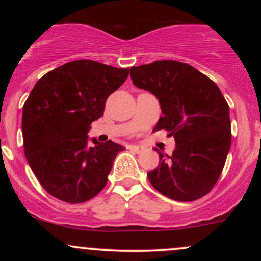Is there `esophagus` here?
Listing matches in <instances>:
<instances>
[{
  "instance_id": "1",
  "label": "esophagus",
  "mask_w": 261,
  "mask_h": 261,
  "mask_svg": "<svg viewBox=\"0 0 261 261\" xmlns=\"http://www.w3.org/2000/svg\"><path fill=\"white\" fill-rule=\"evenodd\" d=\"M130 149H131V151L136 152V153H141V152L143 151V148L141 147V146H136V145H133V146H130Z\"/></svg>"
}]
</instances>
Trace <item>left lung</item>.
<instances>
[{"label":"left lung","instance_id":"left-lung-1","mask_svg":"<svg viewBox=\"0 0 261 261\" xmlns=\"http://www.w3.org/2000/svg\"><path fill=\"white\" fill-rule=\"evenodd\" d=\"M130 76L160 101L163 116L154 130L164 128L175 140L172 155L158 151L149 182L175 201L206 195L222 173L232 139L229 107L220 88L193 66L173 60L134 66Z\"/></svg>","mask_w":261,"mask_h":261}]
</instances>
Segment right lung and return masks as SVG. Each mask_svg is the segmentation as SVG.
<instances>
[{
  "instance_id": "add662e5",
  "label": "right lung",
  "mask_w": 261,
  "mask_h": 261,
  "mask_svg": "<svg viewBox=\"0 0 261 261\" xmlns=\"http://www.w3.org/2000/svg\"><path fill=\"white\" fill-rule=\"evenodd\" d=\"M128 76L93 60H76L44 74L23 106L22 131L29 166L50 195L65 202L91 200L103 190L124 147L113 141L88 146L91 124Z\"/></svg>"
}]
</instances>
